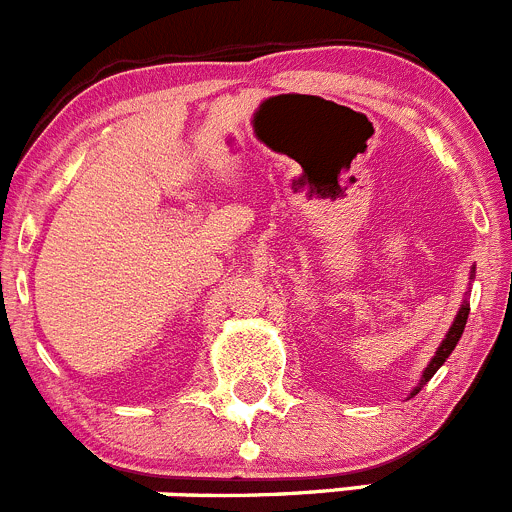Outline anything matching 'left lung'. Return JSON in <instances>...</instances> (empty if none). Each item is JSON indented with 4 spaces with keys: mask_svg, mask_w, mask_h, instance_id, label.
<instances>
[{
    "mask_svg": "<svg viewBox=\"0 0 512 512\" xmlns=\"http://www.w3.org/2000/svg\"><path fill=\"white\" fill-rule=\"evenodd\" d=\"M470 280H475V267H472V275H470ZM467 295H470V290H467ZM467 315H470V300L465 298V300H462L460 310H457L455 321H452L450 331H447V336L442 338V343H439V348H437V351H434L432 361H429V364H427V369H424V374H422V381H419V384L414 386V389H412V394H409V396H417L419 391H422V386L427 384V381L432 379L434 374H437V371H439V366H442L444 361H447V358H450V353L455 351L457 341H460V338H462V331H465Z\"/></svg>",
    "mask_w": 512,
    "mask_h": 512,
    "instance_id": "1",
    "label": "left lung"
}]
</instances>
